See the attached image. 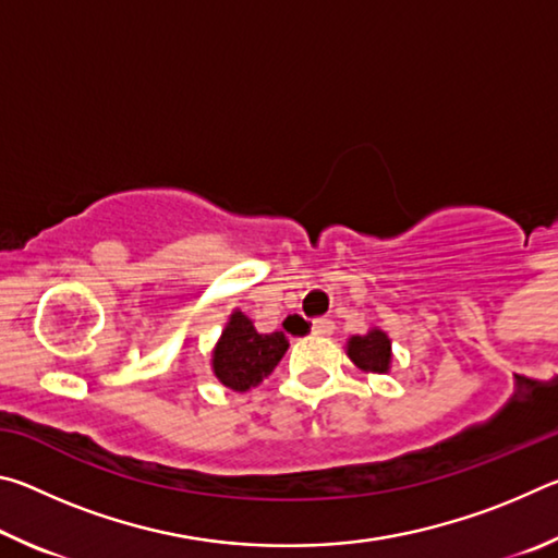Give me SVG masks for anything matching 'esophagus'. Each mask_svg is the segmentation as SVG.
Listing matches in <instances>:
<instances>
[{
    "instance_id": "1",
    "label": "esophagus",
    "mask_w": 558,
    "mask_h": 558,
    "mask_svg": "<svg viewBox=\"0 0 558 558\" xmlns=\"http://www.w3.org/2000/svg\"><path fill=\"white\" fill-rule=\"evenodd\" d=\"M335 332V323L332 319H315L313 323V335L317 337H329Z\"/></svg>"
}]
</instances>
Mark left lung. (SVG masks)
Returning <instances> with one entry per match:
<instances>
[{"instance_id":"8db88e82","label":"left lung","mask_w":558,"mask_h":558,"mask_svg":"<svg viewBox=\"0 0 558 558\" xmlns=\"http://www.w3.org/2000/svg\"><path fill=\"white\" fill-rule=\"evenodd\" d=\"M347 356L366 374H386L391 369V339L379 327L366 335H354L347 342Z\"/></svg>"}]
</instances>
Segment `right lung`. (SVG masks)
I'll use <instances>...</instances> for the list:
<instances>
[{
  "instance_id": "obj_1",
  "label": "right lung",
  "mask_w": 558,
  "mask_h": 558,
  "mask_svg": "<svg viewBox=\"0 0 558 558\" xmlns=\"http://www.w3.org/2000/svg\"><path fill=\"white\" fill-rule=\"evenodd\" d=\"M286 352V335H260L241 310H233L211 352V369L226 389L243 393L266 379Z\"/></svg>"
}]
</instances>
